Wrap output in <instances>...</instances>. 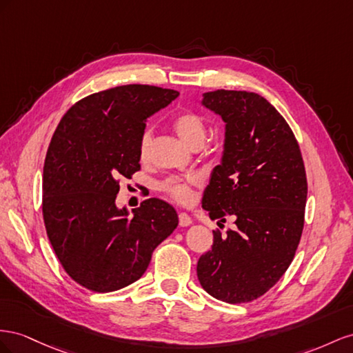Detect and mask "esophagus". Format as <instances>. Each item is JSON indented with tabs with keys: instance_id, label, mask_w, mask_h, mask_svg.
Here are the masks:
<instances>
[{
	"instance_id": "34e87169",
	"label": "esophagus",
	"mask_w": 353,
	"mask_h": 353,
	"mask_svg": "<svg viewBox=\"0 0 353 353\" xmlns=\"http://www.w3.org/2000/svg\"><path fill=\"white\" fill-rule=\"evenodd\" d=\"M179 225L182 228L190 226V225H192V219H190L186 213H180L179 214Z\"/></svg>"
}]
</instances>
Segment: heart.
Instances as JSON below:
<instances>
[{"label": "heart", "mask_w": 353, "mask_h": 353, "mask_svg": "<svg viewBox=\"0 0 353 353\" xmlns=\"http://www.w3.org/2000/svg\"><path fill=\"white\" fill-rule=\"evenodd\" d=\"M173 127L177 134L182 137L183 142L190 148L203 146L207 139V123L203 117H199L195 112H183L179 114L174 121ZM154 133L152 128H145L139 139V157L142 161L148 159L150 154V148H152ZM199 185V179L196 176L190 177H170L161 185L163 192H165L171 199L176 203L188 204L192 201L194 196V186Z\"/></svg>", "instance_id": "b5f03b06"}]
</instances>
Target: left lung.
<instances>
[{"instance_id": "left-lung-1", "label": "left lung", "mask_w": 353, "mask_h": 353, "mask_svg": "<svg viewBox=\"0 0 353 353\" xmlns=\"http://www.w3.org/2000/svg\"><path fill=\"white\" fill-rule=\"evenodd\" d=\"M201 105L225 123L223 152L211 171L203 208L232 217L226 236L198 260L199 284L226 303L263 296L293 261L305 223L307 182L303 158L287 121L265 97L216 90Z\"/></svg>"}]
</instances>
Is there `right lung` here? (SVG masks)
I'll list each match as a JSON object with an SVG mask.
<instances>
[{
	"instance_id": "obj_1",
	"label": "right lung",
	"mask_w": 353,
	"mask_h": 353,
	"mask_svg": "<svg viewBox=\"0 0 353 353\" xmlns=\"http://www.w3.org/2000/svg\"><path fill=\"white\" fill-rule=\"evenodd\" d=\"M179 92L130 84L79 100L60 121L43 171V216L54 253L75 283L109 293L142 276L154 250L179 225L176 210L150 198L118 208L119 177L140 170L149 117Z\"/></svg>"
}]
</instances>
